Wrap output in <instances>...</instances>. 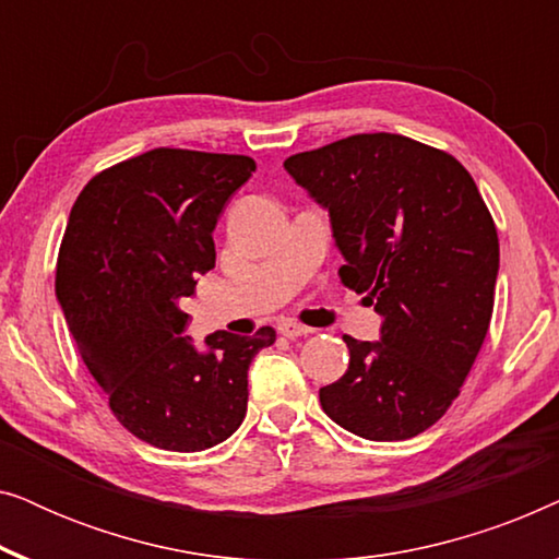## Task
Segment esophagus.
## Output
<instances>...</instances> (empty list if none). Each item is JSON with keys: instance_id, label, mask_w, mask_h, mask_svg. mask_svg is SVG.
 <instances>
[{"instance_id": "1", "label": "esophagus", "mask_w": 559, "mask_h": 559, "mask_svg": "<svg viewBox=\"0 0 559 559\" xmlns=\"http://www.w3.org/2000/svg\"><path fill=\"white\" fill-rule=\"evenodd\" d=\"M277 331H280L282 335H285V338H297V335H308V333H312L310 328L295 323V320H282V323L277 325Z\"/></svg>"}]
</instances>
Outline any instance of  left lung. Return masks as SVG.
<instances>
[{"mask_svg":"<svg viewBox=\"0 0 559 559\" xmlns=\"http://www.w3.org/2000/svg\"><path fill=\"white\" fill-rule=\"evenodd\" d=\"M328 209L341 282L381 316V338L348 346L323 412L366 440H409L445 415L493 312L499 236L471 173L402 134H354L285 159Z\"/></svg>","mask_w":559,"mask_h":559,"instance_id":"8db88e82","label":"left lung"}]
</instances>
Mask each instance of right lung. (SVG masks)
I'll return each instance as SVG.
<instances>
[{"mask_svg":"<svg viewBox=\"0 0 559 559\" xmlns=\"http://www.w3.org/2000/svg\"><path fill=\"white\" fill-rule=\"evenodd\" d=\"M257 170L243 155L157 147L98 173L60 243L56 295L114 417L150 445L198 453L239 430L249 364L277 333L218 331L198 350L180 300L216 264L213 228Z\"/></svg>","mask_w":559,"mask_h":559,"instance_id":"right-lung-1","label":"right lung"}]
</instances>
